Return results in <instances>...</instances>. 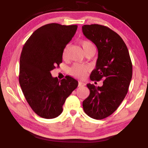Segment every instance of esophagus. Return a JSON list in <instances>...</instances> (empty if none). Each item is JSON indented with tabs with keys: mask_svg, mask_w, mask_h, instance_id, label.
I'll use <instances>...</instances> for the list:
<instances>
[{
	"mask_svg": "<svg viewBox=\"0 0 148 148\" xmlns=\"http://www.w3.org/2000/svg\"><path fill=\"white\" fill-rule=\"evenodd\" d=\"M86 86V84L82 82H78V86L79 87H84Z\"/></svg>",
	"mask_w": 148,
	"mask_h": 148,
	"instance_id": "obj_1",
	"label": "esophagus"
}]
</instances>
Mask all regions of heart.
Here are the masks:
<instances>
[{"instance_id":"heart-1","label":"heart","mask_w":148,"mask_h":148,"mask_svg":"<svg viewBox=\"0 0 148 148\" xmlns=\"http://www.w3.org/2000/svg\"><path fill=\"white\" fill-rule=\"evenodd\" d=\"M80 45H81L82 48H83L85 53H86L87 51H88L91 47H94L93 44L89 40H82L80 42ZM67 51H68V46H66L64 47L63 51H62V57H63V58H65V57H66ZM89 67L88 66H87V65L76 63L72 67H71L69 71L70 73H71V74L72 75V76L77 77H84L86 75L87 72L89 71Z\"/></svg>"}]
</instances>
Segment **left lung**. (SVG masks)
Wrapping results in <instances>:
<instances>
[{
  "label": "left lung",
  "mask_w": 148,
  "mask_h": 148,
  "mask_svg": "<svg viewBox=\"0 0 148 148\" xmlns=\"http://www.w3.org/2000/svg\"><path fill=\"white\" fill-rule=\"evenodd\" d=\"M82 31L98 49L96 67L90 79H104L101 87L87 84L90 94L83 102L84 110L92 119H102L113 114L126 96L132 79V62L124 41L108 27L85 25Z\"/></svg>",
  "instance_id": "8db88e82"
}]
</instances>
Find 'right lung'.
Segmentation results:
<instances>
[{
  "label": "right lung",
  "mask_w": 148,
  "mask_h": 148,
  "mask_svg": "<svg viewBox=\"0 0 148 148\" xmlns=\"http://www.w3.org/2000/svg\"><path fill=\"white\" fill-rule=\"evenodd\" d=\"M77 26L49 23L36 30L24 44L19 61V82L32 110L53 119L62 112L67 97L78 85L71 76L59 80L51 71L62 62V51Z\"/></svg>",
  "instance_id": "add662e5"
}]
</instances>
